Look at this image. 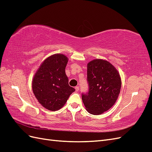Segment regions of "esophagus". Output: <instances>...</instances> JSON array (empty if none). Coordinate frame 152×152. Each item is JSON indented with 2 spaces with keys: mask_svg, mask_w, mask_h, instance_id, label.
I'll use <instances>...</instances> for the list:
<instances>
[{
  "mask_svg": "<svg viewBox=\"0 0 152 152\" xmlns=\"http://www.w3.org/2000/svg\"><path fill=\"white\" fill-rule=\"evenodd\" d=\"M75 91H76V92H78V91H79V87H78V86H77V87H75Z\"/></svg>",
  "mask_w": 152,
  "mask_h": 152,
  "instance_id": "34e87169",
  "label": "esophagus"
}]
</instances>
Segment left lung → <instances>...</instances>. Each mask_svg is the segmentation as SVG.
<instances>
[{
    "instance_id": "left-lung-1",
    "label": "left lung",
    "mask_w": 152,
    "mask_h": 152,
    "mask_svg": "<svg viewBox=\"0 0 152 152\" xmlns=\"http://www.w3.org/2000/svg\"><path fill=\"white\" fill-rule=\"evenodd\" d=\"M89 92L82 99L89 113L102 114L115 103L120 94L122 81L118 70L112 63L96 59L87 63Z\"/></svg>"
}]
</instances>
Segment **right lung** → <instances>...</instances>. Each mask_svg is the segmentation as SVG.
Listing matches in <instances>:
<instances>
[{"label":"right lung","mask_w":152,"mask_h":152,"mask_svg":"<svg viewBox=\"0 0 152 152\" xmlns=\"http://www.w3.org/2000/svg\"><path fill=\"white\" fill-rule=\"evenodd\" d=\"M68 58L54 54L41 63L32 80V90L39 103L47 110L61 109L75 91L68 84L65 68Z\"/></svg>","instance_id":"add662e5"}]
</instances>
